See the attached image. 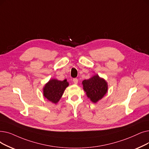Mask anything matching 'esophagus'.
I'll use <instances>...</instances> for the list:
<instances>
[{
	"label": "esophagus",
	"instance_id": "34e87169",
	"mask_svg": "<svg viewBox=\"0 0 149 149\" xmlns=\"http://www.w3.org/2000/svg\"><path fill=\"white\" fill-rule=\"evenodd\" d=\"M73 83H74V84H77L78 83V79H76V78H75V79H73Z\"/></svg>",
	"mask_w": 149,
	"mask_h": 149
}]
</instances>
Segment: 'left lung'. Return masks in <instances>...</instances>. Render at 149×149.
<instances>
[{
  "mask_svg": "<svg viewBox=\"0 0 149 149\" xmlns=\"http://www.w3.org/2000/svg\"><path fill=\"white\" fill-rule=\"evenodd\" d=\"M83 89L88 97L93 103L102 99L108 91L107 81L98 75H95L88 80L82 81Z\"/></svg>",
  "mask_w": 149,
  "mask_h": 149,
  "instance_id": "obj_1",
  "label": "left lung"
}]
</instances>
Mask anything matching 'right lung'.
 <instances>
[{"mask_svg": "<svg viewBox=\"0 0 149 149\" xmlns=\"http://www.w3.org/2000/svg\"><path fill=\"white\" fill-rule=\"evenodd\" d=\"M68 86L69 83L67 80L60 81L56 79H51L43 88L44 96L48 100L56 104L60 100L64 90Z\"/></svg>", "mask_w": 149, "mask_h": 149, "instance_id": "1", "label": "right lung"}]
</instances>
